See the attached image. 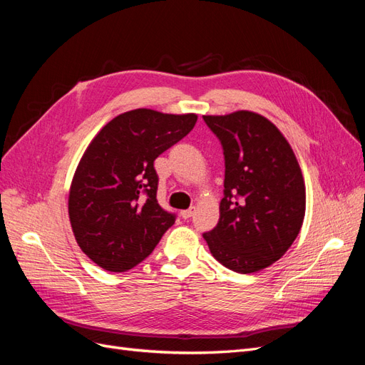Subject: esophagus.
Here are the masks:
<instances>
[{
	"mask_svg": "<svg viewBox=\"0 0 365 365\" xmlns=\"http://www.w3.org/2000/svg\"><path fill=\"white\" fill-rule=\"evenodd\" d=\"M193 212H195V208L192 207V208H189V210H182L181 212V216H182V219H189V217H192L193 216Z\"/></svg>",
	"mask_w": 365,
	"mask_h": 365,
	"instance_id": "esophagus-1",
	"label": "esophagus"
}]
</instances>
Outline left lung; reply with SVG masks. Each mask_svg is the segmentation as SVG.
<instances>
[{
    "label": "left lung",
    "instance_id": "1",
    "mask_svg": "<svg viewBox=\"0 0 365 365\" xmlns=\"http://www.w3.org/2000/svg\"><path fill=\"white\" fill-rule=\"evenodd\" d=\"M224 149L217 225L204 233L213 257L250 274L277 262L300 233L306 210L302 169L288 140L251 111L202 115Z\"/></svg>",
    "mask_w": 365,
    "mask_h": 365
}]
</instances>
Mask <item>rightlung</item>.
<instances>
[{
	"mask_svg": "<svg viewBox=\"0 0 365 365\" xmlns=\"http://www.w3.org/2000/svg\"><path fill=\"white\" fill-rule=\"evenodd\" d=\"M196 120V114L134 109L113 118L90 143L71 182L68 215L77 244L101 268L137 267L175 224V213L157 201L153 161Z\"/></svg>",
	"mask_w": 365,
	"mask_h": 365,
	"instance_id": "add662e5",
	"label": "right lung"
}]
</instances>
